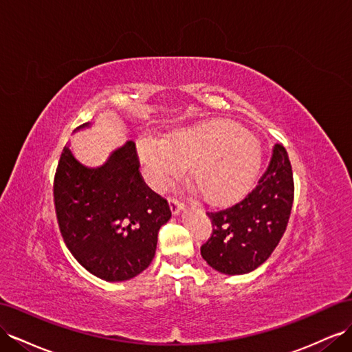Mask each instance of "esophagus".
Listing matches in <instances>:
<instances>
[{
  "label": "esophagus",
  "mask_w": 352,
  "mask_h": 352,
  "mask_svg": "<svg viewBox=\"0 0 352 352\" xmlns=\"http://www.w3.org/2000/svg\"><path fill=\"white\" fill-rule=\"evenodd\" d=\"M168 204H170V208H172V213L173 214H179V212L185 207V204L180 201V199H177L176 197H170L168 198Z\"/></svg>",
  "instance_id": "esophagus-1"
}]
</instances>
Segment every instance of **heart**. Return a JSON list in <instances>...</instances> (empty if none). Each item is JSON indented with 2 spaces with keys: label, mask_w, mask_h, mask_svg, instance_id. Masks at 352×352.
I'll return each mask as SVG.
<instances>
[{
  "label": "heart",
  "mask_w": 352,
  "mask_h": 352,
  "mask_svg": "<svg viewBox=\"0 0 352 352\" xmlns=\"http://www.w3.org/2000/svg\"><path fill=\"white\" fill-rule=\"evenodd\" d=\"M139 154L151 180L166 188L191 167V179L207 203L231 204L250 191L259 175L258 139L231 121H206L167 140L145 136Z\"/></svg>",
  "instance_id": "1"
}]
</instances>
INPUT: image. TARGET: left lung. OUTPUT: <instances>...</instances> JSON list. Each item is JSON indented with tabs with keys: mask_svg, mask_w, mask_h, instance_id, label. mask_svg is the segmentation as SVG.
I'll return each instance as SVG.
<instances>
[{
	"mask_svg": "<svg viewBox=\"0 0 352 352\" xmlns=\"http://www.w3.org/2000/svg\"><path fill=\"white\" fill-rule=\"evenodd\" d=\"M294 198V182L287 151L274 146L271 163L252 191L239 203L214 212L213 232L201 256L222 274L252 272L267 261L286 232Z\"/></svg>",
	"mask_w": 352,
	"mask_h": 352,
	"instance_id": "8db88e82",
	"label": "left lung"
}]
</instances>
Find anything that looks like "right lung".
I'll return each mask as SVG.
<instances>
[{
  "label": "right lung",
  "instance_id": "right-lung-1",
  "mask_svg": "<svg viewBox=\"0 0 352 352\" xmlns=\"http://www.w3.org/2000/svg\"><path fill=\"white\" fill-rule=\"evenodd\" d=\"M135 142L116 151L105 166L87 168L65 146L53 180L54 210L72 256L96 277L124 281L153 262L167 199L140 175Z\"/></svg>",
  "mask_w": 352,
  "mask_h": 352
}]
</instances>
